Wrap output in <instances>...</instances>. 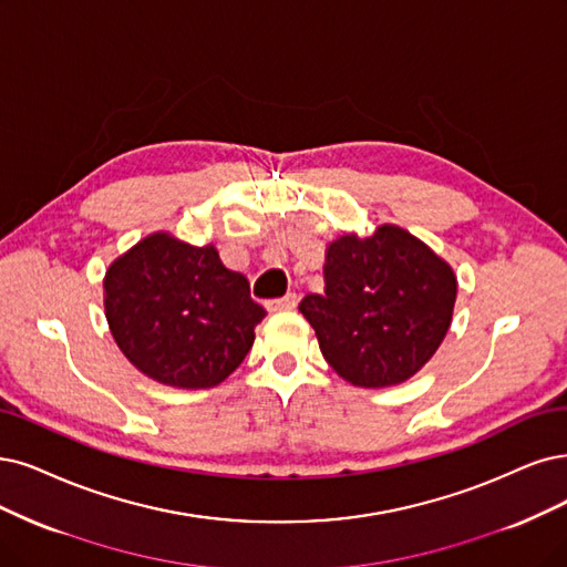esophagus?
Instances as JSON below:
<instances>
[{
    "label": "esophagus",
    "instance_id": "34e87169",
    "mask_svg": "<svg viewBox=\"0 0 567 567\" xmlns=\"http://www.w3.org/2000/svg\"><path fill=\"white\" fill-rule=\"evenodd\" d=\"M297 303H299V297L297 295H289L287 297H282V299H272V301H268L266 303V308L270 310V312H278V310H291V308H297Z\"/></svg>",
    "mask_w": 567,
    "mask_h": 567
}]
</instances>
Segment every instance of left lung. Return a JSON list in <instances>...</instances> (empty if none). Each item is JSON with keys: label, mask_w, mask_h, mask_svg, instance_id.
<instances>
[{"label": "left lung", "mask_w": 567, "mask_h": 567, "mask_svg": "<svg viewBox=\"0 0 567 567\" xmlns=\"http://www.w3.org/2000/svg\"><path fill=\"white\" fill-rule=\"evenodd\" d=\"M324 295L299 303L331 369L360 388L396 385L451 327L457 282L446 261L396 226L343 236L327 249Z\"/></svg>", "instance_id": "8db88e82"}]
</instances>
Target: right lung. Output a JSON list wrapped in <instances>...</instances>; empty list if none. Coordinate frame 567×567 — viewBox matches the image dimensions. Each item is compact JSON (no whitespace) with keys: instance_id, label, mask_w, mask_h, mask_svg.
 <instances>
[{"instance_id":"1","label":"right lung","mask_w":567,"mask_h":567,"mask_svg":"<svg viewBox=\"0 0 567 567\" xmlns=\"http://www.w3.org/2000/svg\"><path fill=\"white\" fill-rule=\"evenodd\" d=\"M104 310L121 352L150 379L173 388H213L255 343L266 310L243 272L213 245L165 234L137 243L104 278Z\"/></svg>"}]
</instances>
